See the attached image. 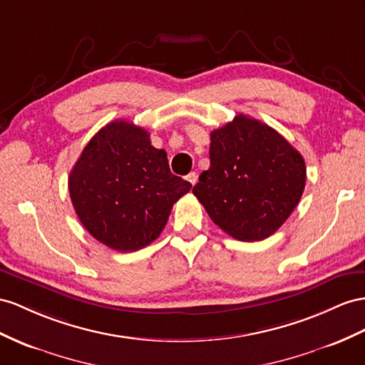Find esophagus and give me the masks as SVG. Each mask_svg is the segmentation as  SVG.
<instances>
[{
  "label": "esophagus",
  "instance_id": "esophagus-1",
  "mask_svg": "<svg viewBox=\"0 0 365 365\" xmlns=\"http://www.w3.org/2000/svg\"><path fill=\"white\" fill-rule=\"evenodd\" d=\"M186 180H188V182L194 186L195 183H197V174H195V173H190L188 175H186Z\"/></svg>",
  "mask_w": 365,
  "mask_h": 365
}]
</instances>
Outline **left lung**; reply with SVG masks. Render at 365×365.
<instances>
[{"instance_id": "1", "label": "left lung", "mask_w": 365, "mask_h": 365, "mask_svg": "<svg viewBox=\"0 0 365 365\" xmlns=\"http://www.w3.org/2000/svg\"><path fill=\"white\" fill-rule=\"evenodd\" d=\"M305 179L302 155L277 130L239 114L211 133L210 168L192 194L227 235L255 242L282 227Z\"/></svg>"}]
</instances>
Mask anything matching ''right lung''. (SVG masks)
I'll list each match as a JSON object with an SVG mask.
<instances>
[{
  "label": "right lung",
  "mask_w": 365,
  "mask_h": 365,
  "mask_svg": "<svg viewBox=\"0 0 365 365\" xmlns=\"http://www.w3.org/2000/svg\"><path fill=\"white\" fill-rule=\"evenodd\" d=\"M191 183L170 171L163 149L148 130L115 120L83 149L69 174V194L89 235L121 253L137 251L160 236L173 205Z\"/></svg>",
  "instance_id": "obj_1"
}]
</instances>
